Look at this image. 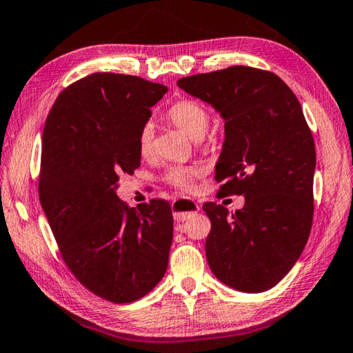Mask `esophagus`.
I'll list each match as a JSON object with an SVG mask.
<instances>
[{"label":"esophagus","mask_w":353,"mask_h":353,"mask_svg":"<svg viewBox=\"0 0 353 353\" xmlns=\"http://www.w3.org/2000/svg\"><path fill=\"white\" fill-rule=\"evenodd\" d=\"M198 210H199V205L188 198L177 199L172 203V212H174L172 215H174V220L179 223L185 221L193 215H196Z\"/></svg>","instance_id":"34e87169"}]
</instances>
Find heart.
Returning <instances> with one entry per match:
<instances>
[{
	"label": "heart",
	"mask_w": 353,
	"mask_h": 353,
	"mask_svg": "<svg viewBox=\"0 0 353 353\" xmlns=\"http://www.w3.org/2000/svg\"><path fill=\"white\" fill-rule=\"evenodd\" d=\"M168 119L192 139H201L210 124V114L203 105L194 100H181L168 110ZM138 150L143 157H149L154 150V125H143L138 135ZM196 171L192 168L174 166L166 172V181L182 190H188L193 183Z\"/></svg>",
	"instance_id": "1"
}]
</instances>
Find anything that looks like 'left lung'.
Here are the masks:
<instances>
[{"mask_svg":"<svg viewBox=\"0 0 353 353\" xmlns=\"http://www.w3.org/2000/svg\"><path fill=\"white\" fill-rule=\"evenodd\" d=\"M177 86L225 121L215 179L242 209L205 203L214 275L247 294L272 289L295 265L312 223L316 148L299 99L278 75L245 65L181 78Z\"/></svg>","mask_w":353,"mask_h":353,"instance_id":"obj_1","label":"left lung"}]
</instances>
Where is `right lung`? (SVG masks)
Here are the masks:
<instances>
[{
	"mask_svg": "<svg viewBox=\"0 0 353 353\" xmlns=\"http://www.w3.org/2000/svg\"><path fill=\"white\" fill-rule=\"evenodd\" d=\"M166 91L139 77L92 74L59 94L43 127L42 209L70 272L113 303L144 297L168 267L171 205L128 207L116 193L119 176L141 163L139 130Z\"/></svg>",
	"mask_w": 353,
	"mask_h": 353,
	"instance_id": "add662e5",
	"label": "right lung"
}]
</instances>
